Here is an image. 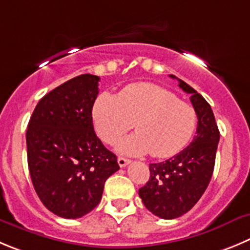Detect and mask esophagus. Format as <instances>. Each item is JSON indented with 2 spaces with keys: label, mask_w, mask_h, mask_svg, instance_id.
<instances>
[{
  "label": "esophagus",
  "mask_w": 250,
  "mask_h": 250,
  "mask_svg": "<svg viewBox=\"0 0 250 250\" xmlns=\"http://www.w3.org/2000/svg\"><path fill=\"white\" fill-rule=\"evenodd\" d=\"M117 162H118V165H120L121 167H125V165L129 164L130 160L129 159H125V158H123V157H118Z\"/></svg>",
  "instance_id": "obj_1"
}]
</instances>
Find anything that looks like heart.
<instances>
[{"label":"heart","instance_id":"b5f03b06","mask_svg":"<svg viewBox=\"0 0 250 250\" xmlns=\"http://www.w3.org/2000/svg\"><path fill=\"white\" fill-rule=\"evenodd\" d=\"M100 138L113 144L133 127L137 133L118 143V151L128 155L149 153L164 159L183 150L197 127V113L171 91L148 83L128 85L118 96L101 93L92 109Z\"/></svg>","mask_w":250,"mask_h":250}]
</instances>
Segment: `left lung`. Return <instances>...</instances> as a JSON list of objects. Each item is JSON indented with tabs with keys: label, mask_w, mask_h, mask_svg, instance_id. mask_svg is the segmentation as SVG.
Instances as JSON below:
<instances>
[{
	"label": "left lung",
	"mask_w": 250,
	"mask_h": 250,
	"mask_svg": "<svg viewBox=\"0 0 250 250\" xmlns=\"http://www.w3.org/2000/svg\"><path fill=\"white\" fill-rule=\"evenodd\" d=\"M179 86L190 93L197 113V129L190 146L163 163L149 164L150 178L139 188V197L153 214L172 220L190 211L206 191L216 160L220 130L208 102L176 76Z\"/></svg>",
	"instance_id": "left-lung-1"
}]
</instances>
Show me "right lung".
Here are the masks:
<instances>
[{"label": "right lung", "instance_id": "1", "mask_svg": "<svg viewBox=\"0 0 250 250\" xmlns=\"http://www.w3.org/2000/svg\"><path fill=\"white\" fill-rule=\"evenodd\" d=\"M100 78L76 76L38 102L25 133L29 174L44 206L80 218L100 204L104 183L120 169L92 125Z\"/></svg>", "mask_w": 250, "mask_h": 250}]
</instances>
